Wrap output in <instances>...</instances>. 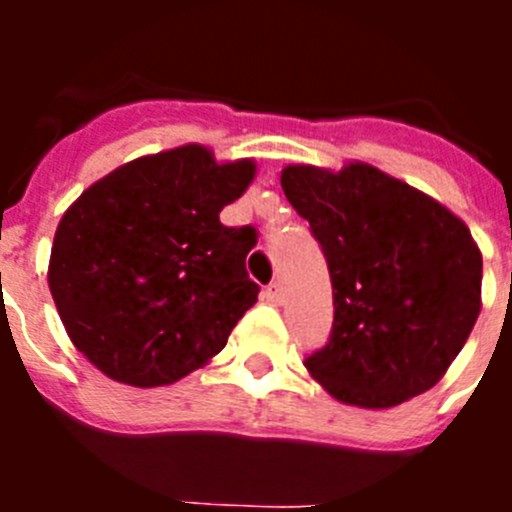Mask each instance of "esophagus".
I'll return each mask as SVG.
<instances>
[{
  "mask_svg": "<svg viewBox=\"0 0 512 512\" xmlns=\"http://www.w3.org/2000/svg\"><path fill=\"white\" fill-rule=\"evenodd\" d=\"M264 297L269 302H274V305H277V302H282V297H284V292H282V284L279 282H271L269 287L264 289Z\"/></svg>",
  "mask_w": 512,
  "mask_h": 512,
  "instance_id": "34e87169",
  "label": "esophagus"
}]
</instances>
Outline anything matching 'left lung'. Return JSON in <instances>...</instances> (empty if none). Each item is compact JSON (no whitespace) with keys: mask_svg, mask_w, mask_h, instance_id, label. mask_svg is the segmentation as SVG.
<instances>
[{"mask_svg":"<svg viewBox=\"0 0 512 512\" xmlns=\"http://www.w3.org/2000/svg\"><path fill=\"white\" fill-rule=\"evenodd\" d=\"M282 189L328 261L333 328L305 359L336 400L392 408L431 390L479 315L482 253L459 217L374 166H287Z\"/></svg>","mask_w":512,"mask_h":512,"instance_id":"1","label":"left lung"}]
</instances>
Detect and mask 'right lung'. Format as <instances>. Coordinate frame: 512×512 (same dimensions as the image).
Instances as JSON below:
<instances>
[{
	"instance_id": "obj_1",
	"label": "right lung",
	"mask_w": 512,
	"mask_h": 512,
	"mask_svg": "<svg viewBox=\"0 0 512 512\" xmlns=\"http://www.w3.org/2000/svg\"><path fill=\"white\" fill-rule=\"evenodd\" d=\"M253 171L251 161L215 164L207 148L182 146L120 166L61 217L48 287L99 372L161 387L223 351L259 297L246 271L256 228L220 223Z\"/></svg>"
}]
</instances>
